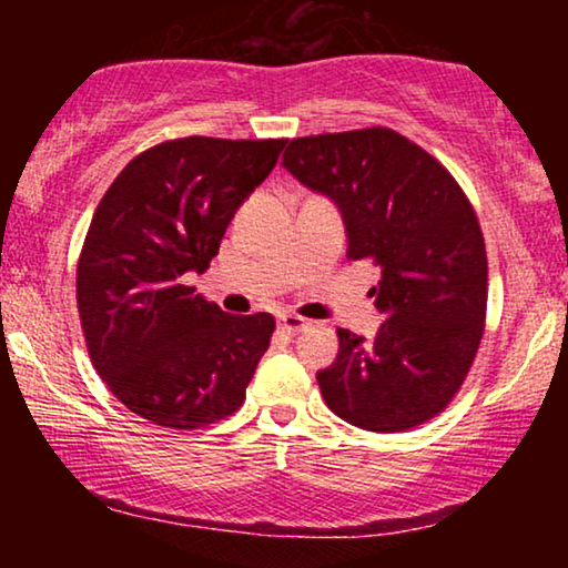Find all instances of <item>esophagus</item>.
<instances>
[{"label":"esophagus","mask_w":568,"mask_h":568,"mask_svg":"<svg viewBox=\"0 0 568 568\" xmlns=\"http://www.w3.org/2000/svg\"><path fill=\"white\" fill-rule=\"evenodd\" d=\"M310 325V321H305V317L302 315H294V313H284V315H278V328H282L284 333H300V331H305Z\"/></svg>","instance_id":"34e87169"}]
</instances>
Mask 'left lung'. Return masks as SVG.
Segmentation results:
<instances>
[{
	"label": "left lung",
	"instance_id": "obj_1",
	"mask_svg": "<svg viewBox=\"0 0 568 568\" xmlns=\"http://www.w3.org/2000/svg\"><path fill=\"white\" fill-rule=\"evenodd\" d=\"M284 168L333 199L352 261L379 266L367 341L338 328L317 372L333 414L367 432H406L460 390L486 325L488 261L476 209L449 170L398 131L369 126L292 139Z\"/></svg>",
	"mask_w": 568,
	"mask_h": 568
}]
</instances>
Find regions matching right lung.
<instances>
[{
    "label": "right lung",
    "instance_id": "1",
    "mask_svg": "<svg viewBox=\"0 0 568 568\" xmlns=\"http://www.w3.org/2000/svg\"><path fill=\"white\" fill-rule=\"evenodd\" d=\"M286 139L183 136L136 154L100 199L77 263L92 367L131 414L201 429L243 406L271 344V313L227 315L185 276L204 274L237 206Z\"/></svg>",
    "mask_w": 568,
    "mask_h": 568
}]
</instances>
